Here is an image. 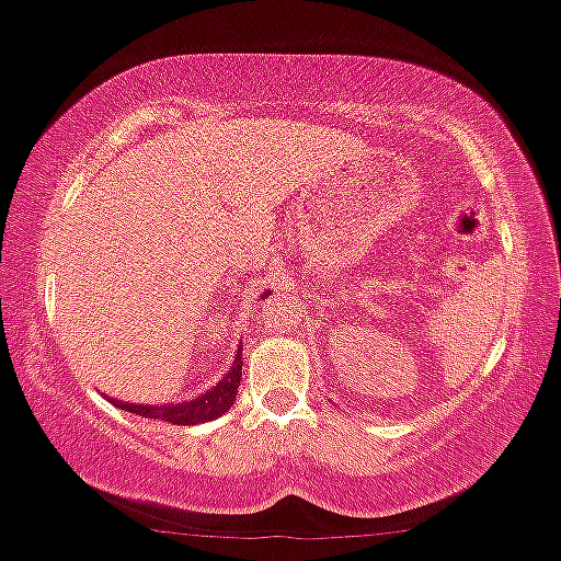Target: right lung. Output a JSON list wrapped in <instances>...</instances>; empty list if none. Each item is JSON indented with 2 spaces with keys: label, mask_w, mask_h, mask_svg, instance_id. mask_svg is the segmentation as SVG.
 I'll return each mask as SVG.
<instances>
[{
  "label": "right lung",
  "mask_w": 561,
  "mask_h": 561,
  "mask_svg": "<svg viewBox=\"0 0 561 561\" xmlns=\"http://www.w3.org/2000/svg\"><path fill=\"white\" fill-rule=\"evenodd\" d=\"M267 297V294H264ZM240 377H243V347L234 351V360L225 377L208 390V393L197 396V399L184 401V403H128V401H114V407L125 409V412H134L138 417H152V420H162V423H173V425H197V423H208V420L221 417L227 409L234 403V396H238L240 388Z\"/></svg>",
  "instance_id": "obj_1"
}]
</instances>
